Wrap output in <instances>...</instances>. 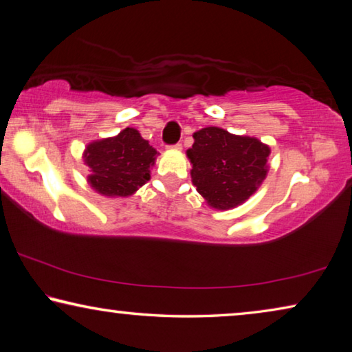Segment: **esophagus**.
<instances>
[{
	"label": "esophagus",
	"instance_id": "34e87169",
	"mask_svg": "<svg viewBox=\"0 0 352 352\" xmlns=\"http://www.w3.org/2000/svg\"><path fill=\"white\" fill-rule=\"evenodd\" d=\"M169 148L174 149V151H182V143H177L174 146H169Z\"/></svg>",
	"mask_w": 352,
	"mask_h": 352
}]
</instances>
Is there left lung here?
<instances>
[{"label":"left lung","instance_id":"8db88e82","mask_svg":"<svg viewBox=\"0 0 352 352\" xmlns=\"http://www.w3.org/2000/svg\"><path fill=\"white\" fill-rule=\"evenodd\" d=\"M188 149L192 183L209 206L226 210L245 203L267 174L270 146L255 137L234 135L221 127L194 133Z\"/></svg>","mask_w":352,"mask_h":352}]
</instances>
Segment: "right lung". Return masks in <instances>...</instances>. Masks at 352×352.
Here are the masks:
<instances>
[{
	"label": "right lung",
	"instance_id": "obj_1",
	"mask_svg": "<svg viewBox=\"0 0 352 352\" xmlns=\"http://www.w3.org/2000/svg\"><path fill=\"white\" fill-rule=\"evenodd\" d=\"M92 174L87 183L106 197H129L151 178L157 151L133 127H126L117 137L87 144L82 154Z\"/></svg>",
	"mask_w": 352,
	"mask_h": 352
}]
</instances>
